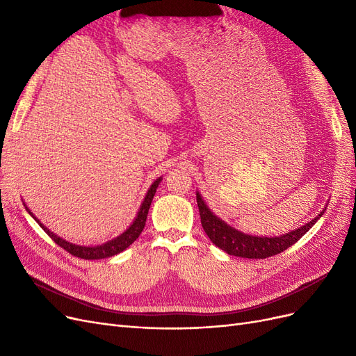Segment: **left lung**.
<instances>
[{"mask_svg": "<svg viewBox=\"0 0 356 356\" xmlns=\"http://www.w3.org/2000/svg\"><path fill=\"white\" fill-rule=\"evenodd\" d=\"M197 207L200 212V221L204 233L208 234L211 242L221 248L222 251L227 252L229 255L241 257V258H267L276 255L279 252L285 251L286 248L294 245L297 241H300L303 236L314 227L315 222L322 217V211L318 213L315 218H312L309 222L303 224L301 227H297L281 236H254L243 233L238 229H234L233 225L227 224L220 217H217L204 203L200 193L196 191Z\"/></svg>", "mask_w": 356, "mask_h": 356, "instance_id": "left-lung-1", "label": "left lung"}]
</instances>
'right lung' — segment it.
<instances>
[{"label":"right lung","instance_id":"right-lung-1","mask_svg":"<svg viewBox=\"0 0 356 356\" xmlns=\"http://www.w3.org/2000/svg\"><path fill=\"white\" fill-rule=\"evenodd\" d=\"M160 181H161V177L160 178H157L153 184H152V187L148 188V191H147V195H145V197H144V200H143V203H141V207H139V211H138V213H136V217H135V220H134V222L129 225V227L120 234V236H117V238H114V239H111V241H108V242H105V243H102V245H96V246H83V245H75V243H71V242H68V241H65L63 238H60V236H58V234H55L53 232H50L44 224H42L34 213H32L31 211H29V208L28 207H25L26 208V211L29 212V215L32 218H34L38 224H40V227L44 230L50 238L55 241L60 248H63V250L65 251H68L70 254H72V255H75V257H79V258H84V260H101V258H108V257H113V255H117V254H120L122 251H124L126 248H129L131 246L138 238H139V234H141V232L144 230V225H145V221H147V215H148V209H149V204H152V202H153V197H154V195H156V190H157V187H159V184H160ZM25 204V203H24Z\"/></svg>","mask_w":356,"mask_h":356}]
</instances>
